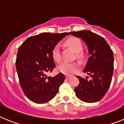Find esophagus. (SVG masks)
Returning <instances> with one entry per match:
<instances>
[{
	"instance_id": "esophagus-1",
	"label": "esophagus",
	"mask_w": 124,
	"mask_h": 124,
	"mask_svg": "<svg viewBox=\"0 0 124 124\" xmlns=\"http://www.w3.org/2000/svg\"><path fill=\"white\" fill-rule=\"evenodd\" d=\"M71 78V76H66V79H68V80L70 79Z\"/></svg>"
}]
</instances>
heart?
Returning a JSON list of instances; mask_svg holds the SVG:
<instances>
[{
  "label": "heart",
  "mask_w": 124,
  "mask_h": 124,
  "mask_svg": "<svg viewBox=\"0 0 124 124\" xmlns=\"http://www.w3.org/2000/svg\"><path fill=\"white\" fill-rule=\"evenodd\" d=\"M65 45L71 48L74 52L77 53L78 57L81 58L83 56V53L79 52L81 51L83 48V45H82L81 41H80L78 38H75V37L68 38L66 41ZM51 54H52L53 60L57 63H60L61 60V55L60 48L58 45H56L53 47ZM79 67V66L77 63L63 62L58 67V70L60 73H63L66 75L70 76L77 71Z\"/></svg>",
  "instance_id": "obj_1"
}]
</instances>
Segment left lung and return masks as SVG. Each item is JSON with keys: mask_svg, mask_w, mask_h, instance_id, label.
Segmentation results:
<instances>
[{"mask_svg": "<svg viewBox=\"0 0 124 124\" xmlns=\"http://www.w3.org/2000/svg\"><path fill=\"white\" fill-rule=\"evenodd\" d=\"M81 38L88 48L89 57L83 72L91 79L77 76L79 84L74 88L76 96L86 102L93 103L102 98L110 87L114 71V54L103 37L89 30L70 32Z\"/></svg>", "mask_w": 124, "mask_h": 124, "instance_id": "obj_1", "label": "left lung"}]
</instances>
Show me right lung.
Masks as SVG:
<instances>
[{
	"instance_id": "1",
	"label": "right lung",
	"mask_w": 124,
	"mask_h": 124,
	"mask_svg": "<svg viewBox=\"0 0 124 124\" xmlns=\"http://www.w3.org/2000/svg\"><path fill=\"white\" fill-rule=\"evenodd\" d=\"M68 33H42L27 38L18 48L15 61L19 83L28 99L43 104L54 97L64 81L60 73L54 77L46 74L56 67L52 50Z\"/></svg>"
}]
</instances>
